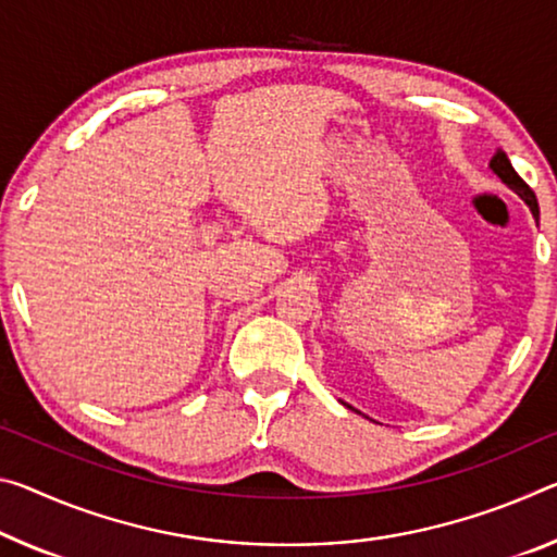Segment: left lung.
Masks as SVG:
<instances>
[{
	"label": "left lung",
	"mask_w": 557,
	"mask_h": 557,
	"mask_svg": "<svg viewBox=\"0 0 557 557\" xmlns=\"http://www.w3.org/2000/svg\"><path fill=\"white\" fill-rule=\"evenodd\" d=\"M491 171L498 175V178L508 185L510 190H516L520 198L525 200V206L531 208V213H533V218L537 220L541 218V210H537V200H535V193L528 188V183L520 178V175L516 173V168L510 165V161H508V156L503 153V151H496V156L491 158ZM351 409V406H349Z\"/></svg>",
	"instance_id": "1"
}]
</instances>
